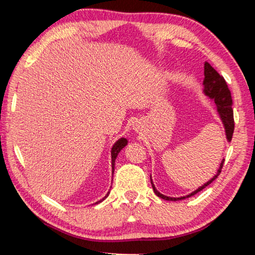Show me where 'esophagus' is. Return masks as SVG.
Listing matches in <instances>:
<instances>
[{
    "label": "esophagus",
    "instance_id": "obj_1",
    "mask_svg": "<svg viewBox=\"0 0 255 255\" xmlns=\"http://www.w3.org/2000/svg\"><path fill=\"white\" fill-rule=\"evenodd\" d=\"M136 127H137V125H136V126H135V128H136Z\"/></svg>",
    "mask_w": 255,
    "mask_h": 255
}]
</instances>
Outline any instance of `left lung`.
<instances>
[{
	"mask_svg": "<svg viewBox=\"0 0 255 255\" xmlns=\"http://www.w3.org/2000/svg\"><path fill=\"white\" fill-rule=\"evenodd\" d=\"M204 92L206 96H208L210 99H213L216 103V107H217L218 114L221 116V119L224 124V127H225V132H226V137L227 140L231 141L232 137H233V132H234V114H233V100H232V96H231V91L228 89L226 81L224 80V77L219 74V73L215 70V68L210 65L209 63H205V80H204ZM224 161L223 159L221 163V166L217 171V174H216L213 179L209 180L208 182L205 183L202 187L198 188L196 191H193L190 195L185 196V197H181V198H171V197H166L159 193L156 189H155L153 181L150 179V183H152L153 190L155 192V195L157 197L162 198L164 200H172V201H176V200H182L185 199V198H189L191 196H195L196 193L201 191L202 189H205L207 185H209L213 181L217 178L219 173L222 172V167L224 165Z\"/></svg>",
	"mask_w": 255,
	"mask_h": 255,
	"instance_id": "left-lung-1",
	"label": "left lung"
}]
</instances>
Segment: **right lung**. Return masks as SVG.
Segmentation results:
<instances>
[{
  "label": "right lung",
  "instance_id": "obj_1",
  "mask_svg": "<svg viewBox=\"0 0 255 255\" xmlns=\"http://www.w3.org/2000/svg\"><path fill=\"white\" fill-rule=\"evenodd\" d=\"M127 145V139L126 138H120L119 140H117L115 143V145H114V147H112V149H111V159H112V172L115 171V161H116V157L118 156V154H119V152L120 150H122L125 146ZM109 193V192H108ZM108 196V195H107ZM107 196L105 197V198H107ZM105 198H103L102 200H105ZM102 200H100V201H98V202H101Z\"/></svg>",
  "mask_w": 255,
  "mask_h": 255
}]
</instances>
